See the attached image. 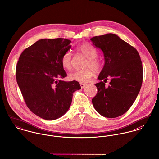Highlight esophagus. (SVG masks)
<instances>
[{
    "label": "esophagus",
    "mask_w": 159,
    "mask_h": 159,
    "mask_svg": "<svg viewBox=\"0 0 159 159\" xmlns=\"http://www.w3.org/2000/svg\"><path fill=\"white\" fill-rule=\"evenodd\" d=\"M80 86H81V89H83L86 86V84H83V83H80Z\"/></svg>",
    "instance_id": "esophagus-1"
}]
</instances>
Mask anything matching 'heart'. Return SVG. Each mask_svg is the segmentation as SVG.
Instances as JSON below:
<instances>
[{"instance_id": "heart-1", "label": "heart", "mask_w": 159, "mask_h": 159, "mask_svg": "<svg viewBox=\"0 0 159 159\" xmlns=\"http://www.w3.org/2000/svg\"><path fill=\"white\" fill-rule=\"evenodd\" d=\"M78 50L88 58L84 68L82 70H77L71 73L68 77L72 81L80 83H86L93 77L94 71L97 73L102 68L101 61L97 58L98 52L97 49L89 43H83L78 47ZM71 53L66 52L61 58V65L66 70L71 69Z\"/></svg>"}]
</instances>
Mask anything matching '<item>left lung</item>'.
<instances>
[{"instance_id": "left-lung-1", "label": "left lung", "mask_w": 159, "mask_h": 159, "mask_svg": "<svg viewBox=\"0 0 159 159\" xmlns=\"http://www.w3.org/2000/svg\"><path fill=\"white\" fill-rule=\"evenodd\" d=\"M103 52L105 65L95 85L97 93L92 102L102 116L114 118L132 107L143 83V66L138 52L117 35L108 34L91 39ZM111 80L108 87L105 85Z\"/></svg>"}]
</instances>
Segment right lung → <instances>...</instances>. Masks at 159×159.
<instances>
[{"instance_id":"1","label":"right lung","mask_w":159,"mask_h":159,"mask_svg":"<svg viewBox=\"0 0 159 159\" xmlns=\"http://www.w3.org/2000/svg\"><path fill=\"white\" fill-rule=\"evenodd\" d=\"M66 39H43L23 51L16 67L17 83L29 109L40 117L54 120L68 111L78 81H64L62 55L71 48Z\"/></svg>"}]
</instances>
